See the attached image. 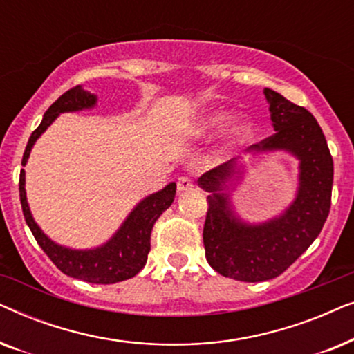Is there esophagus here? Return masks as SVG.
Wrapping results in <instances>:
<instances>
[{"mask_svg": "<svg viewBox=\"0 0 354 354\" xmlns=\"http://www.w3.org/2000/svg\"><path fill=\"white\" fill-rule=\"evenodd\" d=\"M193 185H195V183H193V180L190 177H180L177 180V192L178 193H183V192H188V190H192L193 188Z\"/></svg>", "mask_w": 354, "mask_h": 354, "instance_id": "esophagus-1", "label": "esophagus"}]
</instances>
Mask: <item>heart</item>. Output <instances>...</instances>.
<instances>
[{
    "label": "heart",
    "instance_id": "b5f03b06",
    "mask_svg": "<svg viewBox=\"0 0 354 354\" xmlns=\"http://www.w3.org/2000/svg\"><path fill=\"white\" fill-rule=\"evenodd\" d=\"M232 119V111L214 109L207 113L200 122L201 133H216L225 127ZM254 138V124L250 119H236L227 127L224 138V149L227 153L246 147Z\"/></svg>",
    "mask_w": 354,
    "mask_h": 354
}]
</instances>
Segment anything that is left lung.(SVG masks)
<instances>
[{
  "instance_id": "1",
  "label": "left lung",
  "mask_w": 354,
  "mask_h": 354,
  "mask_svg": "<svg viewBox=\"0 0 354 354\" xmlns=\"http://www.w3.org/2000/svg\"><path fill=\"white\" fill-rule=\"evenodd\" d=\"M275 133L251 145L248 153L285 149L299 159V187L282 216L264 224L241 222L230 209L232 178L241 177L234 158L203 174L198 185L209 192L203 243L216 272L241 282H264L285 272L321 234L332 200L333 161L326 137L308 109L266 88Z\"/></svg>"
}]
</instances>
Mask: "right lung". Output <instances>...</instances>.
I'll list each match as a JSON object with an SVG mask.
<instances>
[{
    "label": "right lung",
    "mask_w": 354,
    "mask_h": 354,
    "mask_svg": "<svg viewBox=\"0 0 354 354\" xmlns=\"http://www.w3.org/2000/svg\"><path fill=\"white\" fill-rule=\"evenodd\" d=\"M96 104V96L88 93L80 85L67 90L53 103L43 115L41 124L33 130L22 156V166H26L27 159L30 156L33 143L37 138L50 127L57 115L61 113H72V111H82L93 108ZM176 182L169 183L161 192L153 193L140 201L135 209L130 212L127 219L115 235L104 245L95 250H71L66 246L56 245L55 241L48 239L43 234L37 222L33 221L32 212L28 209L26 196V171H21L19 177V195H21L22 212L26 217L28 229L32 230L37 243L45 251L61 272L69 277L84 280L90 283H115L122 280L132 279L145 268L148 259V253L151 245V230L158 217L172 205L176 196Z\"/></svg>",
    "instance_id": "right-lung-1"
}]
</instances>
